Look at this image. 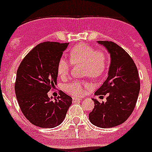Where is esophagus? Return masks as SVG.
Wrapping results in <instances>:
<instances>
[{"label": "esophagus", "instance_id": "esophagus-1", "mask_svg": "<svg viewBox=\"0 0 152 152\" xmlns=\"http://www.w3.org/2000/svg\"><path fill=\"white\" fill-rule=\"evenodd\" d=\"M82 98H80V97H73L72 98V102H80L81 101Z\"/></svg>", "mask_w": 152, "mask_h": 152}]
</instances>
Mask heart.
Here are the masks:
<instances>
[{
  "label": "heart",
  "instance_id": "obj_1",
  "mask_svg": "<svg viewBox=\"0 0 152 152\" xmlns=\"http://www.w3.org/2000/svg\"><path fill=\"white\" fill-rule=\"evenodd\" d=\"M69 59L72 64H82L83 75L92 78L102 76L106 69L108 56L103 50H96L89 45L79 44L71 49ZM70 69V63L62 58L57 64V72L60 77H65ZM91 85L88 82L75 80L65 85V91L73 96H81Z\"/></svg>",
  "mask_w": 152,
  "mask_h": 152
}]
</instances>
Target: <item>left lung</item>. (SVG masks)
Listing matches in <instances>:
<instances>
[{"label":"left lung","mask_w":152,"mask_h":152,"mask_svg":"<svg viewBox=\"0 0 152 152\" xmlns=\"http://www.w3.org/2000/svg\"><path fill=\"white\" fill-rule=\"evenodd\" d=\"M96 42L107 50L110 64L107 79L95 95L107 97L102 103L93 99L95 105L88 118L97 127H114L122 124L134 109L140 89L139 72L133 59L118 45L109 41Z\"/></svg>","instance_id":"left-lung-1"}]
</instances>
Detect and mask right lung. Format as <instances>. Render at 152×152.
<instances>
[{"instance_id":"right-lung-1","label":"right lung","mask_w":152,"mask_h":152,"mask_svg":"<svg viewBox=\"0 0 152 152\" xmlns=\"http://www.w3.org/2000/svg\"><path fill=\"white\" fill-rule=\"evenodd\" d=\"M69 43L45 42L25 57L17 72L15 93L22 113L32 124L54 128L63 122L72 98L64 92L58 100L48 93L57 84V64Z\"/></svg>"}]
</instances>
